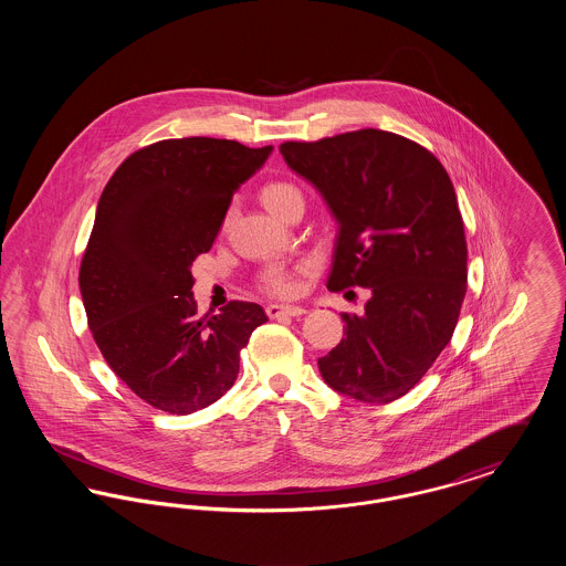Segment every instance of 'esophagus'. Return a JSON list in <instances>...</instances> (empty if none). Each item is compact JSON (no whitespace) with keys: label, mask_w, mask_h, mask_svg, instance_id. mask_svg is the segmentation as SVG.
<instances>
[{"label":"esophagus","mask_w":566,"mask_h":566,"mask_svg":"<svg viewBox=\"0 0 566 566\" xmlns=\"http://www.w3.org/2000/svg\"><path fill=\"white\" fill-rule=\"evenodd\" d=\"M305 310L303 307H295V305H277V303H271L268 305V316L270 318H284V316H303Z\"/></svg>","instance_id":"obj_1"}]
</instances>
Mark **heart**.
<instances>
[{"instance_id": "1", "label": "heart", "mask_w": 566, "mask_h": 566, "mask_svg": "<svg viewBox=\"0 0 566 566\" xmlns=\"http://www.w3.org/2000/svg\"><path fill=\"white\" fill-rule=\"evenodd\" d=\"M296 195H301V190L291 182H270L261 192L263 203L273 214H280L284 203ZM307 271H310L307 263L296 268H270L261 275V289L273 296H284V298L295 296L301 289V275H305Z\"/></svg>"}]
</instances>
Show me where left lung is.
<instances>
[{
    "label": "left lung",
    "instance_id": "1",
    "mask_svg": "<svg viewBox=\"0 0 566 566\" xmlns=\"http://www.w3.org/2000/svg\"><path fill=\"white\" fill-rule=\"evenodd\" d=\"M289 167L339 222L326 289H369L363 316L318 358L324 381L363 403L407 395L450 344L467 293V240L446 167L403 135L360 129L284 142Z\"/></svg>",
    "mask_w": 566,
    "mask_h": 566
}]
</instances>
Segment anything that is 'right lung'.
<instances>
[{"label": "right lung", "mask_w": 566, "mask_h": 566, "mask_svg": "<svg viewBox=\"0 0 566 566\" xmlns=\"http://www.w3.org/2000/svg\"><path fill=\"white\" fill-rule=\"evenodd\" d=\"M271 150L161 139L120 163L102 192L78 273L82 303L109 369L155 409L187 416L218 401L252 331L268 323L250 301L199 318L190 268Z\"/></svg>", "instance_id": "add662e5"}]
</instances>
